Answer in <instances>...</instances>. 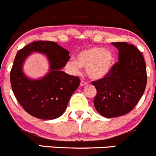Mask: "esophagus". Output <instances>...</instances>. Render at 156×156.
I'll return each instance as SVG.
<instances>
[{
    "instance_id": "34e87169",
    "label": "esophagus",
    "mask_w": 156,
    "mask_h": 156,
    "mask_svg": "<svg viewBox=\"0 0 156 156\" xmlns=\"http://www.w3.org/2000/svg\"><path fill=\"white\" fill-rule=\"evenodd\" d=\"M88 85V83L87 82L84 81V80H82L81 82H80V86H87Z\"/></svg>"
}]
</instances>
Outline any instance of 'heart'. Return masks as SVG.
I'll return each instance as SVG.
<instances>
[{
    "instance_id": "obj_1",
    "label": "heart",
    "mask_w": 156,
    "mask_h": 156,
    "mask_svg": "<svg viewBox=\"0 0 156 156\" xmlns=\"http://www.w3.org/2000/svg\"><path fill=\"white\" fill-rule=\"evenodd\" d=\"M115 64V57L112 51L102 48L92 47L81 51L76 60L67 63V69L73 73H80L81 67L86 69L89 77L99 80L107 76Z\"/></svg>"
}]
</instances>
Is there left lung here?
Segmentation results:
<instances>
[{"mask_svg":"<svg viewBox=\"0 0 156 156\" xmlns=\"http://www.w3.org/2000/svg\"><path fill=\"white\" fill-rule=\"evenodd\" d=\"M119 51V61L105 77L92 82L97 90L94 105L105 118H115L129 113L144 93L147 83L143 55L133 44L112 43Z\"/></svg>","mask_w":156,"mask_h":156,"instance_id":"1","label":"left lung"}]
</instances>
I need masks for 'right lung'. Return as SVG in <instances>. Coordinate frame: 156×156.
Returning a JSON list of instances; mask_svg holds the SVG:
<instances>
[{
    "mask_svg": "<svg viewBox=\"0 0 156 156\" xmlns=\"http://www.w3.org/2000/svg\"><path fill=\"white\" fill-rule=\"evenodd\" d=\"M32 52L44 53L49 61V73L39 80H31L22 72V64ZM69 54L51 41H34L17 52L10 71V83L17 101L30 115L52 120L65 112L70 98L80 84L78 76L61 70L70 58Z\"/></svg>",
    "mask_w": 156,
    "mask_h": 156,
    "instance_id": "right-lung-1",
    "label": "right lung"
}]
</instances>
